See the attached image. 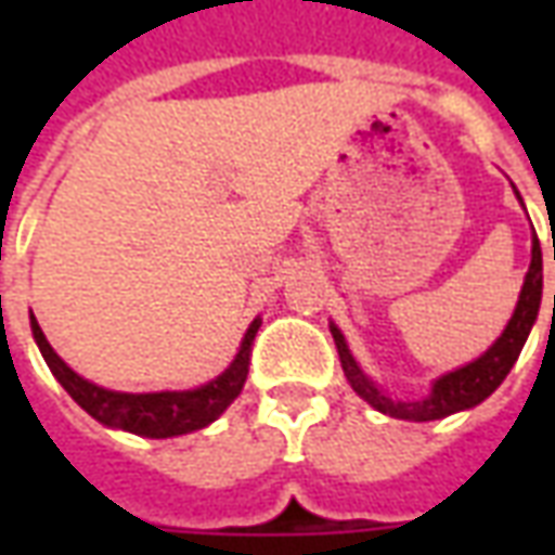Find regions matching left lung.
Instances as JSON below:
<instances>
[{"mask_svg": "<svg viewBox=\"0 0 555 555\" xmlns=\"http://www.w3.org/2000/svg\"><path fill=\"white\" fill-rule=\"evenodd\" d=\"M538 309H541V243H538V237H532V264H529V273L524 279L520 300L514 306L512 321L502 330V336L478 360H473L464 369H454V372L437 377L434 386H430V396L422 398V401H392V398H386L362 374L357 360L350 357L348 341L341 336V330L336 324H330V333L336 338L338 360H341L345 377H348V384L353 386V392L362 401H369L374 410H380L386 416L410 418V422H430V418L452 416L457 410L476 408L505 380V374L512 372V365L520 357V350H524L529 330L535 324Z\"/></svg>", "mask_w": 555, "mask_h": 555, "instance_id": "left-lung-1", "label": "left lung"}]
</instances>
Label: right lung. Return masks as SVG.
<instances>
[{
	"instance_id": "add662e5",
	"label": "right lung",
	"mask_w": 555,
	"mask_h": 555,
	"mask_svg": "<svg viewBox=\"0 0 555 555\" xmlns=\"http://www.w3.org/2000/svg\"><path fill=\"white\" fill-rule=\"evenodd\" d=\"M261 321L255 318L237 357L225 372L219 374L217 380L198 386V389H186V392H113L103 386L91 384L86 377H79L70 365H67L43 336V330L31 314V336L41 348V357L50 365V372L59 384L65 386L67 396L77 401L79 408L86 410L91 418H98L106 428H121L139 437H178V434H190V430L207 428L219 413L229 408L234 398L241 396L246 374H249V357H253V338L258 333Z\"/></svg>"
}]
</instances>
